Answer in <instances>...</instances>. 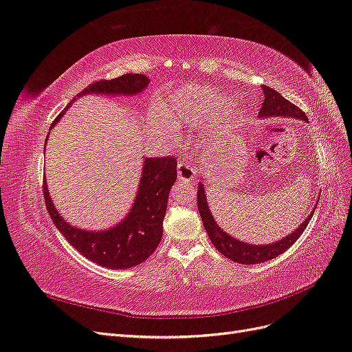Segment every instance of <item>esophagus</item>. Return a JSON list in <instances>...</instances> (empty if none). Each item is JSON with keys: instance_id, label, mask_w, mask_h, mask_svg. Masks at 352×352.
<instances>
[{"instance_id": "esophagus-1", "label": "esophagus", "mask_w": 352, "mask_h": 352, "mask_svg": "<svg viewBox=\"0 0 352 352\" xmlns=\"http://www.w3.org/2000/svg\"><path fill=\"white\" fill-rule=\"evenodd\" d=\"M195 176H197V168H195L194 164H190L188 162H179V164H177V177H179L180 182L192 184Z\"/></svg>"}]
</instances>
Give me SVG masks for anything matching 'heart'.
I'll use <instances>...</instances> for the list:
<instances>
[{"label": "heart", "mask_w": 352, "mask_h": 352, "mask_svg": "<svg viewBox=\"0 0 352 352\" xmlns=\"http://www.w3.org/2000/svg\"><path fill=\"white\" fill-rule=\"evenodd\" d=\"M229 104L223 92L201 83H188L180 87L170 100L157 110L158 120L151 123V133L157 138H168L170 126L180 123L198 124L219 116Z\"/></svg>", "instance_id": "heart-1"}]
</instances>
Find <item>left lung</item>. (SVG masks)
Listing matches in <instances>:
<instances>
[{"label":"left lung","instance_id":"left-lung-1","mask_svg":"<svg viewBox=\"0 0 352 352\" xmlns=\"http://www.w3.org/2000/svg\"><path fill=\"white\" fill-rule=\"evenodd\" d=\"M264 91V102L260 110V117H295V119L307 120L305 113L298 109L295 104L289 102L286 98H283L279 92H276L270 87H263ZM197 204L199 216L204 223V228L208 233V238L212 242V245L228 257L232 261H236L239 264H257L273 260L278 257L282 252H285L287 248L292 247L294 242L302 235L304 229L307 228L308 221L313 217V212L308 216L304 223H301L295 232L289 233L286 238L269 243V245H251L247 242L238 241L228 235L226 232H223L220 226L216 223L214 217H212L211 211L207 204L206 198V189L204 185L199 182L198 185V194H197Z\"/></svg>","mask_w":352,"mask_h":352}]
</instances>
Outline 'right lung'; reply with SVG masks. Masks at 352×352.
<instances>
[{"instance_id":"obj_1","label":"right lung","mask_w":352,"mask_h":352,"mask_svg":"<svg viewBox=\"0 0 352 352\" xmlns=\"http://www.w3.org/2000/svg\"><path fill=\"white\" fill-rule=\"evenodd\" d=\"M148 83L150 79L145 74L126 73L111 80L95 82L85 88L78 97L87 94L136 95L142 92ZM63 114L65 111L60 113L52 126ZM175 157L145 158L133 207L119 225L109 230L89 232L69 225L52 204L44 180L45 206L61 235L88 260L109 269H131L150 257L162 241L167 198L177 177Z\"/></svg>"}]
</instances>
